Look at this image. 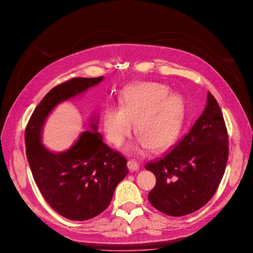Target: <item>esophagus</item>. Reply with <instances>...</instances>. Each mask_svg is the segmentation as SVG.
<instances>
[{
    "instance_id": "obj_1",
    "label": "esophagus",
    "mask_w": 253,
    "mask_h": 253,
    "mask_svg": "<svg viewBox=\"0 0 253 253\" xmlns=\"http://www.w3.org/2000/svg\"><path fill=\"white\" fill-rule=\"evenodd\" d=\"M128 168H129L130 172H136L139 170V168H141V164L134 160H131L128 162Z\"/></svg>"
}]
</instances>
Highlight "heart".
Masks as SVG:
<instances>
[{
    "mask_svg": "<svg viewBox=\"0 0 253 253\" xmlns=\"http://www.w3.org/2000/svg\"><path fill=\"white\" fill-rule=\"evenodd\" d=\"M154 82L136 83L119 97V107H108L103 114V128L108 141L121 146L131 134L136 121L141 134L139 145L163 149L178 136L184 120L185 103L181 96Z\"/></svg>",
    "mask_w": 253,
    "mask_h": 253,
    "instance_id": "heart-1",
    "label": "heart"
}]
</instances>
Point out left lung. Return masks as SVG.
Instances as JSON below:
<instances>
[{
    "instance_id": "8db88e82",
    "label": "left lung",
    "mask_w": 253,
    "mask_h": 253,
    "mask_svg": "<svg viewBox=\"0 0 253 253\" xmlns=\"http://www.w3.org/2000/svg\"><path fill=\"white\" fill-rule=\"evenodd\" d=\"M228 134L218 102L211 92L208 104L188 134L145 168L156 177L148 199L172 217L192 213L216 193L228 160Z\"/></svg>"
}]
</instances>
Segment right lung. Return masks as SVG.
Wrapping results in <instances>:
<instances>
[{"mask_svg": "<svg viewBox=\"0 0 253 253\" xmlns=\"http://www.w3.org/2000/svg\"><path fill=\"white\" fill-rule=\"evenodd\" d=\"M102 80V76L73 78L55 86L34 109L25 131L26 154L36 185L56 212L73 221L91 219L107 209L116 186L129 172L127 160L103 143L96 124L61 153L42 144V130L56 105Z\"/></svg>", "mask_w": 253, "mask_h": 253, "instance_id": "right-lung-1", "label": "right lung"}]
</instances>
